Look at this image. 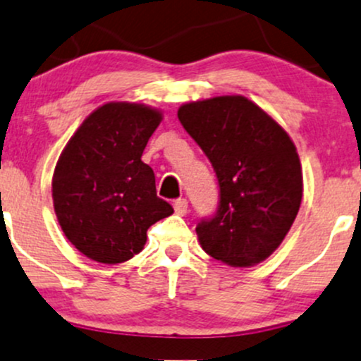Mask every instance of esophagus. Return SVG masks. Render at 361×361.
<instances>
[{
  "mask_svg": "<svg viewBox=\"0 0 361 361\" xmlns=\"http://www.w3.org/2000/svg\"><path fill=\"white\" fill-rule=\"evenodd\" d=\"M173 207H174V212H176L178 216H185V214H187V209H188V202H187V199H178V200H174Z\"/></svg>",
  "mask_w": 361,
  "mask_h": 361,
  "instance_id": "1",
  "label": "esophagus"
}]
</instances>
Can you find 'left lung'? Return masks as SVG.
I'll list each match as a JSON object with an SVG mask.
<instances>
[{"label":"left lung","instance_id":"obj_1","mask_svg":"<svg viewBox=\"0 0 361 361\" xmlns=\"http://www.w3.org/2000/svg\"><path fill=\"white\" fill-rule=\"evenodd\" d=\"M178 120L219 180L217 214L195 229L202 250L231 267L264 262L283 243L302 204V164L290 135L243 96L187 102Z\"/></svg>","mask_w":361,"mask_h":361}]
</instances>
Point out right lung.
<instances>
[{
    "mask_svg": "<svg viewBox=\"0 0 361 361\" xmlns=\"http://www.w3.org/2000/svg\"><path fill=\"white\" fill-rule=\"evenodd\" d=\"M162 113L138 102H106L85 118L53 174L58 223L78 252L120 264L142 252L147 229L171 216L157 197L152 168L142 161Z\"/></svg>",
    "mask_w": 361,
    "mask_h": 361,
    "instance_id": "1",
    "label": "right lung"
}]
</instances>
